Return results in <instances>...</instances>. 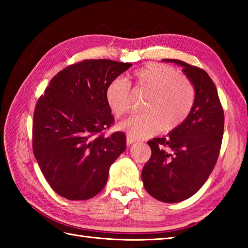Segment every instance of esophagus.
<instances>
[{"label": "esophagus", "instance_id": "34e87169", "mask_svg": "<svg viewBox=\"0 0 248 248\" xmlns=\"http://www.w3.org/2000/svg\"><path fill=\"white\" fill-rule=\"evenodd\" d=\"M135 141H138V140L136 139H133V138H131V136H127V145L128 146H130L131 144H133V143H135Z\"/></svg>", "mask_w": 248, "mask_h": 248}]
</instances>
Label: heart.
Masks as SVG:
<instances>
[{
	"mask_svg": "<svg viewBox=\"0 0 248 248\" xmlns=\"http://www.w3.org/2000/svg\"><path fill=\"white\" fill-rule=\"evenodd\" d=\"M135 87L149 93L145 114L131 116L118 127L133 139L149 138L176 129L186 119L195 101V91L186 78L170 66L149 64L133 75ZM105 101L116 116L130 110V86L123 78H115L105 89Z\"/></svg>",
	"mask_w": 248,
	"mask_h": 248,
	"instance_id": "heart-1",
	"label": "heart"
}]
</instances>
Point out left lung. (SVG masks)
I'll list each match as a JSON object with an SVG mask.
<instances>
[{
    "label": "left lung",
    "instance_id": "obj_1",
    "mask_svg": "<svg viewBox=\"0 0 248 248\" xmlns=\"http://www.w3.org/2000/svg\"><path fill=\"white\" fill-rule=\"evenodd\" d=\"M192 83L195 101L186 119L164 138L148 141L151 156L141 170L146 191L163 202L187 199L207 181L217 164L224 133V110L208 73L179 60Z\"/></svg>",
    "mask_w": 248,
    "mask_h": 248
}]
</instances>
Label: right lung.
<instances>
[{"instance_id":"right-lung-1","label":"right lung","mask_w":248,"mask_h":248,"mask_svg":"<svg viewBox=\"0 0 248 248\" xmlns=\"http://www.w3.org/2000/svg\"><path fill=\"white\" fill-rule=\"evenodd\" d=\"M132 66L89 60L65 68L37 101L33 150L46 180L69 200H86L102 191L110 165L125 150V135L103 130L114 123L105 101L108 84Z\"/></svg>"}]
</instances>
